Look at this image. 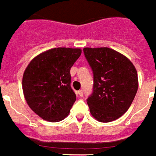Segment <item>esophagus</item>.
I'll use <instances>...</instances> for the list:
<instances>
[{"label": "esophagus", "instance_id": "34e87169", "mask_svg": "<svg viewBox=\"0 0 156 156\" xmlns=\"http://www.w3.org/2000/svg\"><path fill=\"white\" fill-rule=\"evenodd\" d=\"M78 93L80 97H83V90H79L78 92Z\"/></svg>", "mask_w": 156, "mask_h": 156}]
</instances>
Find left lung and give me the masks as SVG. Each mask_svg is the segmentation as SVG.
<instances>
[{
	"label": "left lung",
	"instance_id": "left-lung-1",
	"mask_svg": "<svg viewBox=\"0 0 156 156\" xmlns=\"http://www.w3.org/2000/svg\"><path fill=\"white\" fill-rule=\"evenodd\" d=\"M83 53L93 73V91L87 99L90 112L101 122L118 119L136 94V69L126 56L107 47L84 48Z\"/></svg>",
	"mask_w": 156,
	"mask_h": 156
}]
</instances>
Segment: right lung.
Listing matches in <instances>:
<instances>
[{"label": "right lung", "instance_id": "add662e5", "mask_svg": "<svg viewBox=\"0 0 156 156\" xmlns=\"http://www.w3.org/2000/svg\"><path fill=\"white\" fill-rule=\"evenodd\" d=\"M81 53L73 48L49 49L34 58L25 69L22 79L25 101L42 119L57 122L69 115L76 101L70 69Z\"/></svg>", "mask_w": 156, "mask_h": 156}]
</instances>
